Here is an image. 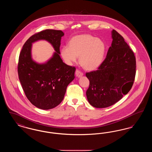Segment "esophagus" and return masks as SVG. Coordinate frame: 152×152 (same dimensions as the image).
Here are the masks:
<instances>
[{
  "label": "esophagus",
  "mask_w": 152,
  "mask_h": 152,
  "mask_svg": "<svg viewBox=\"0 0 152 152\" xmlns=\"http://www.w3.org/2000/svg\"><path fill=\"white\" fill-rule=\"evenodd\" d=\"M75 74H76V75L78 77H81V76H82L83 75V72H82L81 71H80L79 69H76V72H75Z\"/></svg>",
  "instance_id": "1"
}]
</instances>
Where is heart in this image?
<instances>
[{
  "mask_svg": "<svg viewBox=\"0 0 152 152\" xmlns=\"http://www.w3.org/2000/svg\"><path fill=\"white\" fill-rule=\"evenodd\" d=\"M68 45L61 50V57L67 64L76 62L77 56L80 64L88 70L95 69L102 63L105 45L101 39L88 34L80 35L73 37Z\"/></svg>",
  "mask_w": 152,
  "mask_h": 152,
  "instance_id": "1",
  "label": "heart"
}]
</instances>
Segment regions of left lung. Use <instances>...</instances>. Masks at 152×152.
I'll use <instances>...</instances> for the list:
<instances>
[{
	"instance_id": "1",
	"label": "left lung",
	"mask_w": 152,
	"mask_h": 152,
	"mask_svg": "<svg viewBox=\"0 0 152 152\" xmlns=\"http://www.w3.org/2000/svg\"><path fill=\"white\" fill-rule=\"evenodd\" d=\"M107 55L96 71L86 73L89 86L86 92L89 104L103 108L115 104L133 86L136 61L133 51L116 30Z\"/></svg>"
}]
</instances>
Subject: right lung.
Segmentation results:
<instances>
[{"label": "right lung", "mask_w": 152, "mask_h": 152, "mask_svg": "<svg viewBox=\"0 0 152 152\" xmlns=\"http://www.w3.org/2000/svg\"><path fill=\"white\" fill-rule=\"evenodd\" d=\"M61 30L45 29L38 32L26 42L19 55L18 64L19 79L27 98L38 108L50 109L63 100L67 86L75 78L76 68L66 65L59 54ZM50 42L56 51L45 64L39 65L31 58V43L39 39Z\"/></svg>", "instance_id": "obj_1"}]
</instances>
